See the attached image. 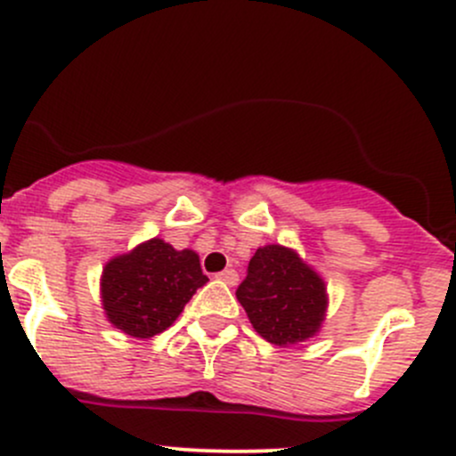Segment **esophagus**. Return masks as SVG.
<instances>
[{
	"instance_id": "1",
	"label": "esophagus",
	"mask_w": 456,
	"mask_h": 456,
	"mask_svg": "<svg viewBox=\"0 0 456 456\" xmlns=\"http://www.w3.org/2000/svg\"><path fill=\"white\" fill-rule=\"evenodd\" d=\"M216 278L220 280V282H224V284H229V287H233V284L238 282V273L233 269H224V271H220V273H216Z\"/></svg>"
}]
</instances>
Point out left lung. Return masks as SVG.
Here are the masks:
<instances>
[{
  "mask_svg": "<svg viewBox=\"0 0 456 456\" xmlns=\"http://www.w3.org/2000/svg\"><path fill=\"white\" fill-rule=\"evenodd\" d=\"M236 297L254 329L275 346L314 338L324 320V282L287 247L257 249Z\"/></svg>",
  "mask_w": 456,
  "mask_h": 456,
  "instance_id": "1",
  "label": "left lung"
}]
</instances>
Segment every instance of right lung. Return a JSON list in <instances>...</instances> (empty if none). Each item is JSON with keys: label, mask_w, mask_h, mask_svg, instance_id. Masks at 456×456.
<instances>
[{"label": "right lung", "mask_w": 456, "mask_h": 456, "mask_svg": "<svg viewBox=\"0 0 456 456\" xmlns=\"http://www.w3.org/2000/svg\"><path fill=\"white\" fill-rule=\"evenodd\" d=\"M207 280L194 251H176L154 238L105 265L101 280L103 309L123 333L154 338L174 324Z\"/></svg>", "instance_id": "right-lung-1"}]
</instances>
